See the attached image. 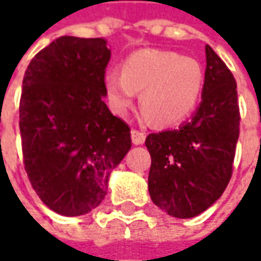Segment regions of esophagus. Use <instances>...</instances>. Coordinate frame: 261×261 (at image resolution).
Masks as SVG:
<instances>
[{
	"label": "esophagus",
	"mask_w": 261,
	"mask_h": 261,
	"mask_svg": "<svg viewBox=\"0 0 261 261\" xmlns=\"http://www.w3.org/2000/svg\"><path fill=\"white\" fill-rule=\"evenodd\" d=\"M130 136H132V142H134L135 145H142V144L145 142V134H144V132H139V130H136V129H132Z\"/></svg>",
	"instance_id": "34e87169"
}]
</instances>
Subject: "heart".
<instances>
[{
	"mask_svg": "<svg viewBox=\"0 0 261 261\" xmlns=\"http://www.w3.org/2000/svg\"><path fill=\"white\" fill-rule=\"evenodd\" d=\"M203 88L200 64L171 50L141 49L122 62V74L105 75V91L112 112L127 115L141 91L142 119L158 126H174L195 110Z\"/></svg>",
	"mask_w": 261,
	"mask_h": 261,
	"instance_id": "1",
	"label": "heart"
}]
</instances>
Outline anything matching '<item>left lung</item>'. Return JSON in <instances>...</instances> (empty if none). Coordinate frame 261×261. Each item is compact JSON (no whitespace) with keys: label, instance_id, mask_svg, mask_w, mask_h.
I'll use <instances>...</instances> for the list:
<instances>
[{"label":"left lung","instance_id":"obj_1","mask_svg":"<svg viewBox=\"0 0 261 261\" xmlns=\"http://www.w3.org/2000/svg\"><path fill=\"white\" fill-rule=\"evenodd\" d=\"M205 50L202 101L193 117L145 139L151 154L149 196L168 215L183 219L200 215L222 196L240 135L236 78L211 46Z\"/></svg>","mask_w":261,"mask_h":261}]
</instances>
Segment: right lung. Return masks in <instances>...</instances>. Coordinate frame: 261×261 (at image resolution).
I'll return each mask as SVG.
<instances>
[{
	"instance_id": "1",
	"label": "right lung",
	"mask_w": 261,
	"mask_h": 261,
	"mask_svg": "<svg viewBox=\"0 0 261 261\" xmlns=\"http://www.w3.org/2000/svg\"><path fill=\"white\" fill-rule=\"evenodd\" d=\"M110 49L101 37L62 36L30 61L23 78V163L40 200L64 216L88 214L132 146L130 129L103 101Z\"/></svg>"
}]
</instances>
